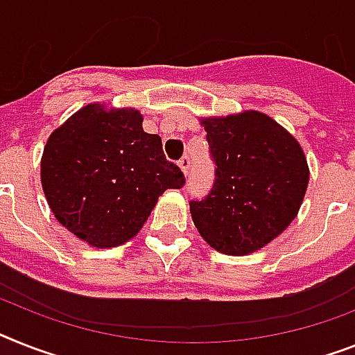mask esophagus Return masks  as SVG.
<instances>
[{"instance_id": "34e87169", "label": "esophagus", "mask_w": 355, "mask_h": 355, "mask_svg": "<svg viewBox=\"0 0 355 355\" xmlns=\"http://www.w3.org/2000/svg\"><path fill=\"white\" fill-rule=\"evenodd\" d=\"M190 163H192V159H190L189 154H184V156L181 157V159H180V166H181V171L184 172V175L189 174V171H190Z\"/></svg>"}]
</instances>
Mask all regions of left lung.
<instances>
[{"instance_id": "obj_1", "label": "left lung", "mask_w": 355, "mask_h": 355, "mask_svg": "<svg viewBox=\"0 0 355 355\" xmlns=\"http://www.w3.org/2000/svg\"><path fill=\"white\" fill-rule=\"evenodd\" d=\"M201 123L216 178L209 194L190 201L196 228L223 254L259 250L294 221L306 192L300 143L256 110Z\"/></svg>"}]
</instances>
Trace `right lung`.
I'll return each mask as SVG.
<instances>
[{"label": "right lung", "mask_w": 355, "mask_h": 355, "mask_svg": "<svg viewBox=\"0 0 355 355\" xmlns=\"http://www.w3.org/2000/svg\"><path fill=\"white\" fill-rule=\"evenodd\" d=\"M134 108L90 103L55 128L41 159V184L55 219L92 247L136 236L166 189L184 175L146 134Z\"/></svg>", "instance_id": "right-lung-1"}]
</instances>
